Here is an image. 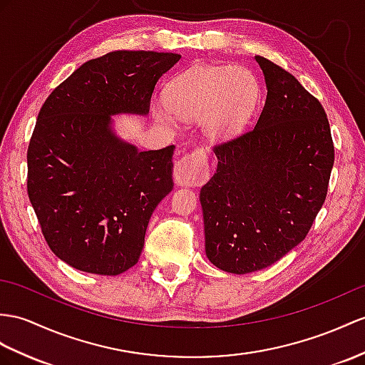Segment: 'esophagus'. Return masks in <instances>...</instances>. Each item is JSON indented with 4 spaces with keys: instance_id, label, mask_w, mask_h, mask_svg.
<instances>
[{
    "instance_id": "obj_1",
    "label": "esophagus",
    "mask_w": 365,
    "mask_h": 365,
    "mask_svg": "<svg viewBox=\"0 0 365 365\" xmlns=\"http://www.w3.org/2000/svg\"><path fill=\"white\" fill-rule=\"evenodd\" d=\"M175 182L178 185H201L209 180V161L204 148L184 155L175 164Z\"/></svg>"
}]
</instances>
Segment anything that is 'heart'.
Wrapping results in <instances>:
<instances>
[{
  "label": "heart",
  "mask_w": 365,
  "mask_h": 365,
  "mask_svg": "<svg viewBox=\"0 0 365 365\" xmlns=\"http://www.w3.org/2000/svg\"><path fill=\"white\" fill-rule=\"evenodd\" d=\"M260 99V85L243 66L197 68L175 78L167 90V105L158 103L159 119L172 122V113L204 119L212 139L229 138L246 127Z\"/></svg>",
  "instance_id": "b5f03b06"
}]
</instances>
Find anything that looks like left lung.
I'll list each match as a JSON object with an SVG mask.
<instances>
[{"mask_svg": "<svg viewBox=\"0 0 365 365\" xmlns=\"http://www.w3.org/2000/svg\"><path fill=\"white\" fill-rule=\"evenodd\" d=\"M255 60L263 110L254 127L213 145L217 172L200 193L207 259L232 274L266 268L308 235L334 164L322 103L282 66Z\"/></svg>", "mask_w": 365, "mask_h": 365, "instance_id": "obj_1", "label": "left lung"}]
</instances>
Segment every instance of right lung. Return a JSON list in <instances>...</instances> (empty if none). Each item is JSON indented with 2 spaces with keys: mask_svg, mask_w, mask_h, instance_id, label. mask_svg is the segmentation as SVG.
Masks as SVG:
<instances>
[{
  "mask_svg": "<svg viewBox=\"0 0 365 365\" xmlns=\"http://www.w3.org/2000/svg\"><path fill=\"white\" fill-rule=\"evenodd\" d=\"M181 56L113 51L88 60L40 108L28 147V195L51 251L73 268L118 275L139 260L150 217L173 189L175 145L139 152L110 114H147Z\"/></svg>",
  "mask_w": 365,
  "mask_h": 365,
  "instance_id": "right-lung-1",
  "label": "right lung"
}]
</instances>
